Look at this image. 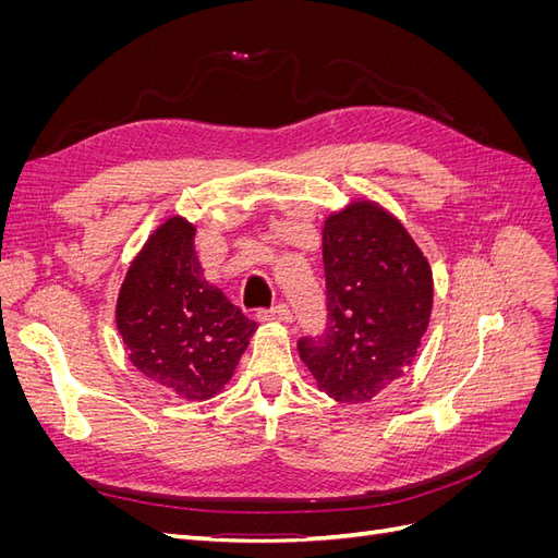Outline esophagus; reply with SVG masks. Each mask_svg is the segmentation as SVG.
Listing matches in <instances>:
<instances>
[{
	"label": "esophagus",
	"instance_id": "34e87169",
	"mask_svg": "<svg viewBox=\"0 0 558 558\" xmlns=\"http://www.w3.org/2000/svg\"><path fill=\"white\" fill-rule=\"evenodd\" d=\"M258 318L265 320V324H289L291 312H289V307H286V305H279V307H272V310L258 312Z\"/></svg>",
	"mask_w": 558,
	"mask_h": 558
}]
</instances>
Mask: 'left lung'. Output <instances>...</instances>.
I'll use <instances>...</instances> for the list:
<instances>
[{
    "instance_id": "obj_1",
    "label": "left lung",
    "mask_w": 558,
    "mask_h": 558,
    "mask_svg": "<svg viewBox=\"0 0 558 558\" xmlns=\"http://www.w3.org/2000/svg\"><path fill=\"white\" fill-rule=\"evenodd\" d=\"M328 328L298 353L318 391L369 402L412 367L433 314V269L396 214L356 197L326 216Z\"/></svg>"
}]
</instances>
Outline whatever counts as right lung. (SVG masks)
Listing matches in <instances>:
<instances>
[{"label":"right lung","instance_id":"obj_1","mask_svg":"<svg viewBox=\"0 0 558 558\" xmlns=\"http://www.w3.org/2000/svg\"><path fill=\"white\" fill-rule=\"evenodd\" d=\"M195 230L185 216L165 218L132 258L116 300L130 363L189 402L223 391L258 330L205 277Z\"/></svg>","mask_w":558,"mask_h":558}]
</instances>
